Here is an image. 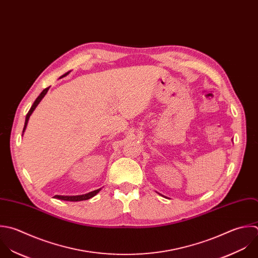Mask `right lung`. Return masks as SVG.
<instances>
[{
  "label": "right lung",
  "instance_id": "1",
  "mask_svg": "<svg viewBox=\"0 0 258 258\" xmlns=\"http://www.w3.org/2000/svg\"><path fill=\"white\" fill-rule=\"evenodd\" d=\"M70 72V71H69ZM69 72H67V73H65V74H63L61 77H64V76H66ZM48 89H49V87H47V88H45L40 94H39V96L36 98V100L34 101V103H33V105L31 106V108H30V110L28 111V113H27V115H26V119H25V125H24V128H23V133L25 132V130H26V126H27V123H28V120H29V117H30V115L32 114V112L34 111V109L37 107V105L40 103V101L42 100V98L45 96V94L47 93V91H48ZM100 191V189H97V190H95V191H92V192H89V193H87V194H83V195H78V196H61V195H55L54 196V198H56V199H59V200H64V201H70V202H77V201H83V200H88V199H90V198H92V197H94L98 192Z\"/></svg>",
  "mask_w": 258,
  "mask_h": 258
}]
</instances>
